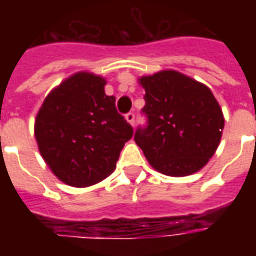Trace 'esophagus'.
<instances>
[{
	"mask_svg": "<svg viewBox=\"0 0 256 256\" xmlns=\"http://www.w3.org/2000/svg\"><path fill=\"white\" fill-rule=\"evenodd\" d=\"M126 120H128L132 126H134V123H136V115H134V112H128V114H126Z\"/></svg>",
	"mask_w": 256,
	"mask_h": 256,
	"instance_id": "esophagus-1",
	"label": "esophagus"
}]
</instances>
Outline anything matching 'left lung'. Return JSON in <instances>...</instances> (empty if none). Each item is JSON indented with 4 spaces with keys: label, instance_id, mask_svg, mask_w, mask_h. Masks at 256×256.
<instances>
[{
    "label": "left lung",
    "instance_id": "8db88e82",
    "mask_svg": "<svg viewBox=\"0 0 256 256\" xmlns=\"http://www.w3.org/2000/svg\"><path fill=\"white\" fill-rule=\"evenodd\" d=\"M146 126L134 141L150 166L170 177L203 168L220 145L224 115L206 84L172 70L141 76Z\"/></svg>",
    "mask_w": 256,
    "mask_h": 256
}]
</instances>
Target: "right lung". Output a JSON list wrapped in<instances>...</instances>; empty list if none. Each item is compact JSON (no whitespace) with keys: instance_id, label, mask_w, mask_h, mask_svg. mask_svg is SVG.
Segmentation results:
<instances>
[{"instance_id":"1","label":"right lung","mask_w":256,"mask_h":256,"mask_svg":"<svg viewBox=\"0 0 256 256\" xmlns=\"http://www.w3.org/2000/svg\"><path fill=\"white\" fill-rule=\"evenodd\" d=\"M106 79L76 72L53 89L36 114L44 160L67 185L84 188L111 174L133 128L104 92Z\"/></svg>"}]
</instances>
